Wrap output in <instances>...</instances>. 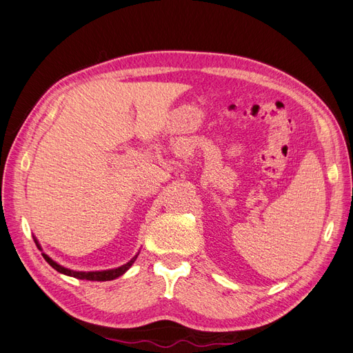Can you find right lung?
<instances>
[{
	"instance_id": "obj_1",
	"label": "right lung",
	"mask_w": 353,
	"mask_h": 353,
	"mask_svg": "<svg viewBox=\"0 0 353 353\" xmlns=\"http://www.w3.org/2000/svg\"><path fill=\"white\" fill-rule=\"evenodd\" d=\"M34 241H35L37 247H38L39 250H41V245L38 244V241H37V239H34ZM137 256H139V254H136L132 260L128 261V263H125V265H123V266H119V268H117V269L96 270V272H77V270H70V269H68V268L60 266L59 263H56L54 260H52L47 254L43 253V257L46 259L47 263H48L50 266H52L53 269H56L57 272H60V274L68 275V276H74V278H78V279H88V281H112V279L121 276L123 274H125V272H127L130 268H132V265L136 261Z\"/></svg>"
}]
</instances>
